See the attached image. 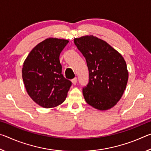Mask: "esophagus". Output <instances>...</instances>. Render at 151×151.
Instances as JSON below:
<instances>
[{"label":"esophagus","mask_w":151,"mask_h":151,"mask_svg":"<svg viewBox=\"0 0 151 151\" xmlns=\"http://www.w3.org/2000/svg\"><path fill=\"white\" fill-rule=\"evenodd\" d=\"M72 83H73V85H76V83H77V78H73L72 81Z\"/></svg>","instance_id":"1"}]
</instances>
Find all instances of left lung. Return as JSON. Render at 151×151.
I'll list each match as a JSON object with an SVG mask.
<instances>
[{
	"instance_id": "obj_1",
	"label": "left lung",
	"mask_w": 151,
	"mask_h": 151,
	"mask_svg": "<svg viewBox=\"0 0 151 151\" xmlns=\"http://www.w3.org/2000/svg\"><path fill=\"white\" fill-rule=\"evenodd\" d=\"M85 57L89 71V82L83 89L89 105L100 111L115 106L123 94L129 78L122 56L104 40L93 35L74 39Z\"/></svg>"
}]
</instances>
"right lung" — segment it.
<instances>
[{
  "label": "right lung",
  "instance_id": "right-lung-1",
  "mask_svg": "<svg viewBox=\"0 0 151 151\" xmlns=\"http://www.w3.org/2000/svg\"><path fill=\"white\" fill-rule=\"evenodd\" d=\"M69 40L48 38L32 48L24 61L22 76L32 101L54 108L65 101L71 82L62 75L59 56Z\"/></svg>",
  "mask_w": 151,
  "mask_h": 151
}]
</instances>
